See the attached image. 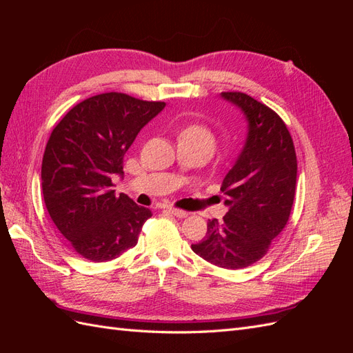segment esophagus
<instances>
[{
    "label": "esophagus",
    "instance_id": "34e87169",
    "mask_svg": "<svg viewBox=\"0 0 353 353\" xmlns=\"http://www.w3.org/2000/svg\"><path fill=\"white\" fill-rule=\"evenodd\" d=\"M166 210H168L169 213H172V215L176 216V218H185V216L188 215V213H187L185 210H181V209H176V208H172V206H168Z\"/></svg>",
    "mask_w": 353,
    "mask_h": 353
}]
</instances>
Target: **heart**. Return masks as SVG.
<instances>
[{
	"mask_svg": "<svg viewBox=\"0 0 353 353\" xmlns=\"http://www.w3.org/2000/svg\"><path fill=\"white\" fill-rule=\"evenodd\" d=\"M179 140L193 141L196 144H200L212 153L216 147V137L212 132L210 128L203 123H193L185 126L179 134Z\"/></svg>",
	"mask_w": 353,
	"mask_h": 353,
	"instance_id": "b5f03b06",
	"label": "heart"
}]
</instances>
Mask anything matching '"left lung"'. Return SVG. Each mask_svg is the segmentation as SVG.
<instances>
[{
  "label": "left lung",
  "mask_w": 353,
  "mask_h": 353,
  "mask_svg": "<svg viewBox=\"0 0 353 353\" xmlns=\"http://www.w3.org/2000/svg\"><path fill=\"white\" fill-rule=\"evenodd\" d=\"M244 113L249 132L243 150L222 181L227 215L208 221L203 241L191 244L200 258L240 270L268 253L284 230L294 200L297 159L285 123L268 105L244 92H221Z\"/></svg>",
  "instance_id": "1"
}]
</instances>
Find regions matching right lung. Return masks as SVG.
Masks as SVG:
<instances>
[{
	"instance_id": "right-lung-1",
	"label": "right lung",
	"mask_w": 353,
	"mask_h": 353,
	"mask_svg": "<svg viewBox=\"0 0 353 353\" xmlns=\"http://www.w3.org/2000/svg\"><path fill=\"white\" fill-rule=\"evenodd\" d=\"M165 105L104 92L74 105L52 130L42 157V196L52 222L82 258L112 261L138 243L152 210L116 196L112 179L123 175L128 148Z\"/></svg>"
}]
</instances>
